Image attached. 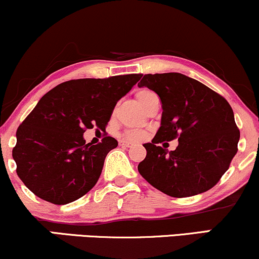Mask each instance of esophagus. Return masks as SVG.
<instances>
[{"instance_id": "obj_1", "label": "esophagus", "mask_w": 259, "mask_h": 259, "mask_svg": "<svg viewBox=\"0 0 259 259\" xmlns=\"http://www.w3.org/2000/svg\"><path fill=\"white\" fill-rule=\"evenodd\" d=\"M119 145L121 146V147H132V146H134V143L130 141H126V140H120Z\"/></svg>"}]
</instances>
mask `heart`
<instances>
[{
  "label": "heart",
  "instance_id": "1",
  "mask_svg": "<svg viewBox=\"0 0 259 259\" xmlns=\"http://www.w3.org/2000/svg\"><path fill=\"white\" fill-rule=\"evenodd\" d=\"M153 94L154 93L143 89V90H140L138 94H136V99H138L140 105L143 106V104L146 102V100H147L149 96L153 95ZM125 136L130 140H140L143 136V134L141 132H138V130H129V132L125 133Z\"/></svg>",
  "mask_w": 259,
  "mask_h": 259
}]
</instances>
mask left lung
<instances>
[{
  "mask_svg": "<svg viewBox=\"0 0 259 259\" xmlns=\"http://www.w3.org/2000/svg\"><path fill=\"white\" fill-rule=\"evenodd\" d=\"M138 85L160 98V126L145 143L146 158L138 170L158 191L186 198L208 191L228 170L238 152L240 132L226 99L182 73L145 74ZM177 137L179 146L167 151L159 146Z\"/></svg>",
  "mask_w": 259,
  "mask_h": 259,
  "instance_id": "1",
  "label": "left lung"
}]
</instances>
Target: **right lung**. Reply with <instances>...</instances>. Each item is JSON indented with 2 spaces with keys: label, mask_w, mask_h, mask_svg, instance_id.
I'll use <instances>...</instances> for the list:
<instances>
[{
  "label": "right lung",
  "mask_w": 259,
  "mask_h": 259,
  "mask_svg": "<svg viewBox=\"0 0 259 259\" xmlns=\"http://www.w3.org/2000/svg\"><path fill=\"white\" fill-rule=\"evenodd\" d=\"M142 74L64 82L43 95L17 130V174L33 194L55 205L87 194L101 175L106 155L118 142L105 136L85 143V129L105 130L117 102Z\"/></svg>",
  "instance_id": "obj_1"
}]
</instances>
